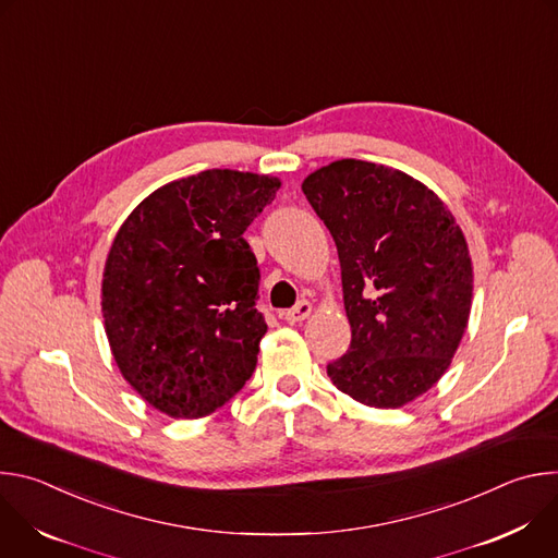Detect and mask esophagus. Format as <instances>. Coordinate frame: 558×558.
<instances>
[{"instance_id": "esophagus-1", "label": "esophagus", "mask_w": 558, "mask_h": 558, "mask_svg": "<svg viewBox=\"0 0 558 558\" xmlns=\"http://www.w3.org/2000/svg\"><path fill=\"white\" fill-rule=\"evenodd\" d=\"M311 302H306V300H302V302H298L293 308H289L287 313H284V320L287 323H291V325H295V323H302V320H306V317L311 315Z\"/></svg>"}]
</instances>
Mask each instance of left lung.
Instances as JSON below:
<instances>
[{
    "label": "left lung",
    "instance_id": "obj_1",
    "mask_svg": "<svg viewBox=\"0 0 558 558\" xmlns=\"http://www.w3.org/2000/svg\"><path fill=\"white\" fill-rule=\"evenodd\" d=\"M302 192L336 241L351 325L331 381L366 407L413 402L468 327L472 265L454 216L409 174L355 158L315 170Z\"/></svg>",
    "mask_w": 558,
    "mask_h": 558
}]
</instances>
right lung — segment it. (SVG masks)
Wrapping results in <instances>:
<instances>
[{"instance_id":"obj_1","label":"right lung","mask_w":558,"mask_h":558,"mask_svg":"<svg viewBox=\"0 0 558 558\" xmlns=\"http://www.w3.org/2000/svg\"><path fill=\"white\" fill-rule=\"evenodd\" d=\"M278 187L205 170L158 187L121 225L104 271L106 333L123 377L161 413L205 417L252 377L267 323L243 233Z\"/></svg>"}]
</instances>
